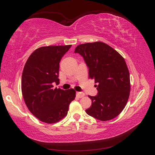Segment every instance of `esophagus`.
Returning a JSON list of instances; mask_svg holds the SVG:
<instances>
[{"instance_id":"34e87169","label":"esophagus","mask_w":155,"mask_h":155,"mask_svg":"<svg viewBox=\"0 0 155 155\" xmlns=\"http://www.w3.org/2000/svg\"><path fill=\"white\" fill-rule=\"evenodd\" d=\"M76 96L78 97H83L84 96H85V94L83 93V92H76Z\"/></svg>"}]
</instances>
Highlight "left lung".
I'll use <instances>...</instances> for the list:
<instances>
[{
    "label": "left lung",
    "instance_id": "left-lung-1",
    "mask_svg": "<svg viewBox=\"0 0 155 155\" xmlns=\"http://www.w3.org/2000/svg\"><path fill=\"white\" fill-rule=\"evenodd\" d=\"M74 53L83 58L89 78L98 84L97 94L88 96L92 105L87 114L101 121L114 118L124 110L130 94V76L125 59L102 42L79 45Z\"/></svg>",
    "mask_w": 155,
    "mask_h": 155
}]
</instances>
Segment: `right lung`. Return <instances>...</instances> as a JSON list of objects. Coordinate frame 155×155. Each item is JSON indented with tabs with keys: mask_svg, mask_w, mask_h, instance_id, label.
I'll use <instances>...</instances> for the list:
<instances>
[{
	"mask_svg": "<svg viewBox=\"0 0 155 155\" xmlns=\"http://www.w3.org/2000/svg\"><path fill=\"white\" fill-rule=\"evenodd\" d=\"M72 45L43 46L28 59L22 74L23 98L29 110L40 121L56 123L68 113L75 99L73 88L64 91L54 88L59 84L60 61Z\"/></svg>",
	"mask_w": 155,
	"mask_h": 155,
	"instance_id": "1",
	"label": "right lung"
}]
</instances>
